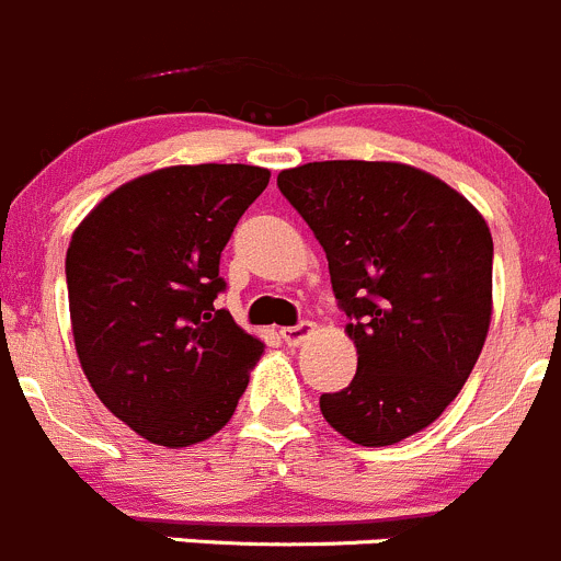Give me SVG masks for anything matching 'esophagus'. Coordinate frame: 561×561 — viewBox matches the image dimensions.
<instances>
[{
	"instance_id": "1",
	"label": "esophagus",
	"mask_w": 561,
	"mask_h": 561,
	"mask_svg": "<svg viewBox=\"0 0 561 561\" xmlns=\"http://www.w3.org/2000/svg\"><path fill=\"white\" fill-rule=\"evenodd\" d=\"M312 323L310 321H301V323H296V327H285L282 329V340H285L287 345H298V343H305L307 337H310L312 334Z\"/></svg>"
}]
</instances>
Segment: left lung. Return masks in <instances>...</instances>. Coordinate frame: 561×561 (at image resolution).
<instances>
[{
    "label": "left lung",
    "instance_id": "obj_1",
    "mask_svg": "<svg viewBox=\"0 0 561 561\" xmlns=\"http://www.w3.org/2000/svg\"><path fill=\"white\" fill-rule=\"evenodd\" d=\"M329 260L357 374L321 412L357 446L432 426L468 381L493 318V234L459 191L387 160H323L276 176Z\"/></svg>",
    "mask_w": 561,
    "mask_h": 561
}]
</instances>
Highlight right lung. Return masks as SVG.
Listing matches in <instances>:
<instances>
[{"instance_id": "right-lung-1", "label": "right lung", "mask_w": 561, "mask_h": 561, "mask_svg": "<svg viewBox=\"0 0 561 561\" xmlns=\"http://www.w3.org/2000/svg\"><path fill=\"white\" fill-rule=\"evenodd\" d=\"M268 169L169 165L124 182L82 218L66 254L77 357L135 434L187 448L234 415L265 343L216 310L218 263Z\"/></svg>"}]
</instances>
